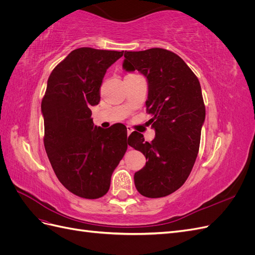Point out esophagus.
I'll return each instance as SVG.
<instances>
[{
  "label": "esophagus",
  "instance_id": "esophagus-1",
  "mask_svg": "<svg viewBox=\"0 0 255 255\" xmlns=\"http://www.w3.org/2000/svg\"><path fill=\"white\" fill-rule=\"evenodd\" d=\"M127 129H128V136L130 133L133 132V128H130V127H127Z\"/></svg>",
  "mask_w": 255,
  "mask_h": 255
}]
</instances>
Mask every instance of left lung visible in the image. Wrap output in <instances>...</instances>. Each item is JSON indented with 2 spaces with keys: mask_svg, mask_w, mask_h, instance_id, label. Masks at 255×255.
<instances>
[{
  "mask_svg": "<svg viewBox=\"0 0 255 255\" xmlns=\"http://www.w3.org/2000/svg\"><path fill=\"white\" fill-rule=\"evenodd\" d=\"M123 68L138 70L148 80L146 113L152 115L155 138L144 141L133 132L128 144L146 163L134 175L136 189L146 198H161L187 180L199 152L205 105L195 73L175 53L160 48L125 52Z\"/></svg>",
  "mask_w": 255,
  "mask_h": 255,
  "instance_id": "8db88e82",
  "label": "left lung"
}]
</instances>
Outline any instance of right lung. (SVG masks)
Returning a JSON list of instances; mask_svg holds the SVG:
<instances>
[{
    "mask_svg": "<svg viewBox=\"0 0 255 255\" xmlns=\"http://www.w3.org/2000/svg\"><path fill=\"white\" fill-rule=\"evenodd\" d=\"M123 51L80 48L53 69L41 101L44 148L57 179L75 196L103 197L128 149L126 126H94L106 70Z\"/></svg>",
    "mask_w": 255,
    "mask_h": 255,
    "instance_id": "obj_1",
    "label": "right lung"
}]
</instances>
